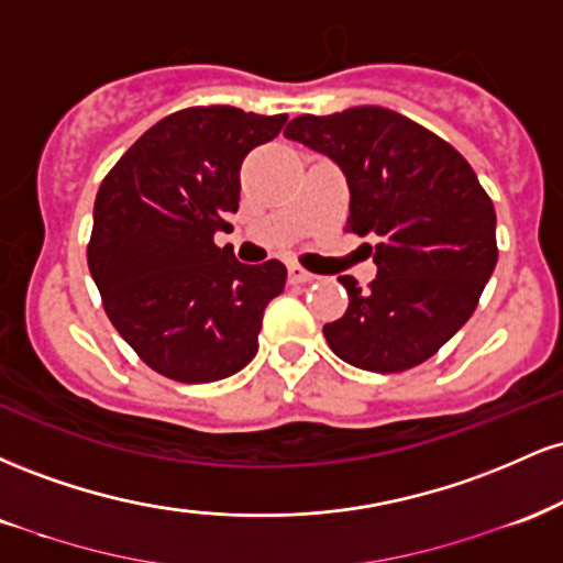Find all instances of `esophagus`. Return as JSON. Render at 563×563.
<instances>
[{"instance_id": "obj_1", "label": "esophagus", "mask_w": 563, "mask_h": 563, "mask_svg": "<svg viewBox=\"0 0 563 563\" xmlns=\"http://www.w3.org/2000/svg\"><path fill=\"white\" fill-rule=\"evenodd\" d=\"M288 277H290V283H312L314 280V275L307 273V269L299 267V264H290Z\"/></svg>"}]
</instances>
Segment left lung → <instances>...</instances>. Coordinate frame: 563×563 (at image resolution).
I'll list each match as a JSON object with an SVG mask.
<instances>
[{"label":"left lung","instance_id":"left-lung-1","mask_svg":"<svg viewBox=\"0 0 563 563\" xmlns=\"http://www.w3.org/2000/svg\"><path fill=\"white\" fill-rule=\"evenodd\" d=\"M286 137L344 172L346 230L376 241L371 288L339 277L349 307L322 328L328 346L373 373L421 365L466 325L493 275V200L450 142L389 108L299 115Z\"/></svg>","mask_w":563,"mask_h":563}]
</instances>
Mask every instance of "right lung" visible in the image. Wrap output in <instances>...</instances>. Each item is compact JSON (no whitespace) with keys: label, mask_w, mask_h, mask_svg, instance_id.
<instances>
[{"label":"right lung","mask_w":563,"mask_h":563,"mask_svg":"<svg viewBox=\"0 0 563 563\" xmlns=\"http://www.w3.org/2000/svg\"><path fill=\"white\" fill-rule=\"evenodd\" d=\"M286 119L185 108L147 129L97 190L89 273L115 331L161 376L209 384L260 349L264 307L288 273L277 260L241 264L214 235L238 211L243 158Z\"/></svg>","instance_id":"obj_1"}]
</instances>
